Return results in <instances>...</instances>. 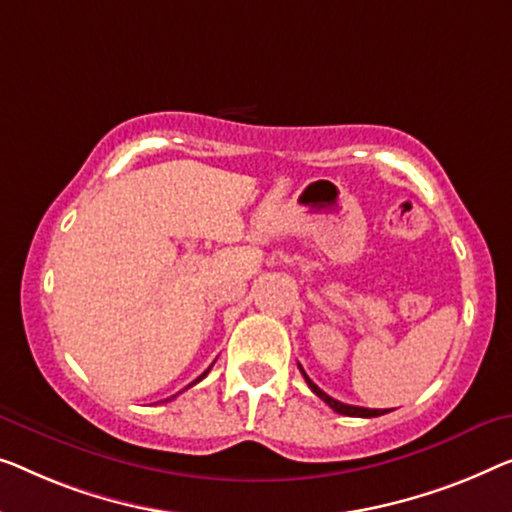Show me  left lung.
Here are the masks:
<instances>
[{
  "mask_svg": "<svg viewBox=\"0 0 512 512\" xmlns=\"http://www.w3.org/2000/svg\"><path fill=\"white\" fill-rule=\"evenodd\" d=\"M300 367V365H298ZM300 372H302V376H305V381H307V385L311 388V392H314V395H318L323 399L325 404L330 406L332 411H337V413H342V416H351V418H376V416H383V413H388V409H365V406H351V404H344V402H337V399H332L330 395H325V392L318 388V385L309 379L307 376V372L305 369L300 367Z\"/></svg>",
  "mask_w": 512,
  "mask_h": 512,
  "instance_id": "1",
  "label": "left lung"
}]
</instances>
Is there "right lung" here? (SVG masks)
Segmentation results:
<instances>
[{
	"mask_svg": "<svg viewBox=\"0 0 512 512\" xmlns=\"http://www.w3.org/2000/svg\"><path fill=\"white\" fill-rule=\"evenodd\" d=\"M207 372H210V367H207V369H205V372H203L201 376H198V379H196L194 383H198V381H203V379H205V376H207ZM194 383H191V385H194ZM191 385H189V388H191ZM184 390H187V388H184ZM170 399H175V395H173V397H168V399H166V402H170Z\"/></svg>",
	"mask_w": 512,
	"mask_h": 512,
	"instance_id": "1",
	"label": "right lung"
}]
</instances>
